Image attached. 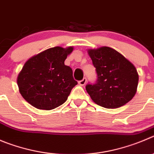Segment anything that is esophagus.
I'll return each mask as SVG.
<instances>
[{"label": "esophagus", "mask_w": 154, "mask_h": 154, "mask_svg": "<svg viewBox=\"0 0 154 154\" xmlns=\"http://www.w3.org/2000/svg\"><path fill=\"white\" fill-rule=\"evenodd\" d=\"M86 83H87V78H86V77H84L83 80L79 81V84H80V86H84L86 84Z\"/></svg>", "instance_id": "1"}]
</instances>
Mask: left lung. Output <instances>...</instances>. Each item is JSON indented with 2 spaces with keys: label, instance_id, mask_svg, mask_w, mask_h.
Instances as JSON below:
<instances>
[{
  "label": "left lung",
  "instance_id": "obj_1",
  "mask_svg": "<svg viewBox=\"0 0 154 154\" xmlns=\"http://www.w3.org/2000/svg\"><path fill=\"white\" fill-rule=\"evenodd\" d=\"M88 54L97 74V82L86 86L92 100L106 109L119 108L131 101L139 78L134 64L109 47L89 49Z\"/></svg>",
  "mask_w": 154,
  "mask_h": 154
}]
</instances>
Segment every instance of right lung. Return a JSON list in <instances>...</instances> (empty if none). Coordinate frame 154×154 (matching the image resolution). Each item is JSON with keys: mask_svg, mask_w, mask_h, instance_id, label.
Returning a JSON list of instances; mask_svg holds the SVG:
<instances>
[{"mask_svg": "<svg viewBox=\"0 0 154 154\" xmlns=\"http://www.w3.org/2000/svg\"><path fill=\"white\" fill-rule=\"evenodd\" d=\"M73 47L57 46L32 57L17 77L19 91L38 109L51 110L62 105L77 82L72 69L64 64Z\"/></svg>", "mask_w": 154, "mask_h": 154, "instance_id": "add662e5", "label": "right lung"}]
</instances>
